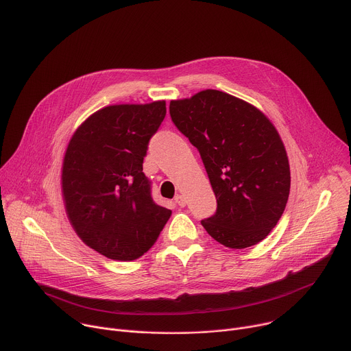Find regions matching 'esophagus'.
Wrapping results in <instances>:
<instances>
[{
  "label": "esophagus",
  "instance_id": "34e87169",
  "mask_svg": "<svg viewBox=\"0 0 351 351\" xmlns=\"http://www.w3.org/2000/svg\"><path fill=\"white\" fill-rule=\"evenodd\" d=\"M175 203H176L179 207H184V206H186V198H184V195L178 194V195L175 197Z\"/></svg>",
  "mask_w": 351,
  "mask_h": 351
}]
</instances>
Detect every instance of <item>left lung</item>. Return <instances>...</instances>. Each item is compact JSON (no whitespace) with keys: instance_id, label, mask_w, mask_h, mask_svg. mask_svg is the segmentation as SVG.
<instances>
[{"instance_id":"8db88e82","label":"left lung","mask_w":351,"mask_h":351,"mask_svg":"<svg viewBox=\"0 0 351 351\" xmlns=\"http://www.w3.org/2000/svg\"><path fill=\"white\" fill-rule=\"evenodd\" d=\"M175 126L198 149L217 197V213L202 221L229 248L264 240L280 219L290 191L282 138L254 106L219 90L172 99Z\"/></svg>"}]
</instances>
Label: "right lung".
Wrapping results in <instances>:
<instances>
[{"mask_svg":"<svg viewBox=\"0 0 351 351\" xmlns=\"http://www.w3.org/2000/svg\"><path fill=\"white\" fill-rule=\"evenodd\" d=\"M165 115L164 99L108 106L69 140L61 178L69 222L84 244L110 260L141 257L172 214L154 203L143 172L148 141Z\"/></svg>","mask_w":351,"mask_h":351,"instance_id":"1","label":"right lung"}]
</instances>
